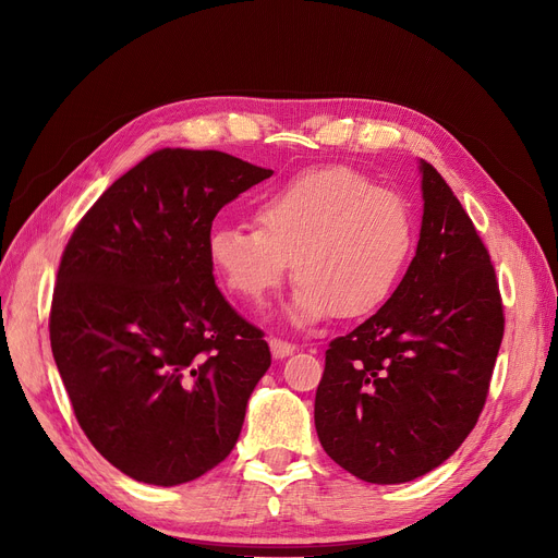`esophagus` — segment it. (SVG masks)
Segmentation results:
<instances>
[{"label":"esophagus","instance_id":"obj_1","mask_svg":"<svg viewBox=\"0 0 558 558\" xmlns=\"http://www.w3.org/2000/svg\"><path fill=\"white\" fill-rule=\"evenodd\" d=\"M269 348H271V355H274L276 360H284V357H289L291 353H296V345H294V343H287V341L278 339V337H271V339H269Z\"/></svg>","mask_w":558,"mask_h":558}]
</instances>
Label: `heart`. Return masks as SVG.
<instances>
[{
  "label": "heart",
  "mask_w": 558,
  "mask_h": 558,
  "mask_svg": "<svg viewBox=\"0 0 558 558\" xmlns=\"http://www.w3.org/2000/svg\"><path fill=\"white\" fill-rule=\"evenodd\" d=\"M255 226L219 223L208 259L223 284L251 303L267 299L294 269L299 280L284 316L312 326L330 312L360 318L396 291L416 244L404 196L343 167L305 169L267 192Z\"/></svg>",
  "instance_id": "heart-1"
}]
</instances>
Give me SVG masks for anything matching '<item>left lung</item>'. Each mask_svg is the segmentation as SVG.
Instances as JSON below:
<instances>
[{
	"label": "left lung",
	"mask_w": 558,
	"mask_h": 558,
	"mask_svg": "<svg viewBox=\"0 0 558 558\" xmlns=\"http://www.w3.org/2000/svg\"><path fill=\"white\" fill-rule=\"evenodd\" d=\"M416 255L391 299L326 350L314 400L318 441L371 484L441 465L484 407L505 314L490 255L450 185L418 162Z\"/></svg>",
	"instance_id": "8db88e82"
}]
</instances>
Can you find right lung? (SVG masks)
Here are the masks:
<instances>
[{
    "mask_svg": "<svg viewBox=\"0 0 558 558\" xmlns=\"http://www.w3.org/2000/svg\"><path fill=\"white\" fill-rule=\"evenodd\" d=\"M271 173L221 151H156L65 246L51 353L81 429L135 482H192L238 444L271 353L217 289L208 238L223 205Z\"/></svg>",
    "mask_w": 558,
    "mask_h": 558,
    "instance_id": "obj_1",
    "label": "right lung"
}]
</instances>
